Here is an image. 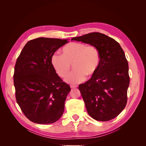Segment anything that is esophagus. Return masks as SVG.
<instances>
[{"mask_svg":"<svg viewBox=\"0 0 146 146\" xmlns=\"http://www.w3.org/2000/svg\"><path fill=\"white\" fill-rule=\"evenodd\" d=\"M70 87H71V88H75L78 87V86L77 85H71Z\"/></svg>","mask_w":146,"mask_h":146,"instance_id":"obj_1","label":"esophagus"}]
</instances>
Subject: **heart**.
I'll list each match as a JSON object with an SVG mask.
<instances>
[{
    "label": "heart",
    "instance_id": "obj_1",
    "mask_svg": "<svg viewBox=\"0 0 146 146\" xmlns=\"http://www.w3.org/2000/svg\"><path fill=\"white\" fill-rule=\"evenodd\" d=\"M63 55L52 54L51 64L58 75L61 78L70 73L71 65L75 70L68 75L65 81L76 84L84 81L86 76H92L97 71L100 64V54L93 46H86L80 42H71L62 49Z\"/></svg>",
    "mask_w": 146,
    "mask_h": 146
}]
</instances>
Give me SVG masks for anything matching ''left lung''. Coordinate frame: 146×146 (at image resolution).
<instances>
[{"mask_svg":"<svg viewBox=\"0 0 146 146\" xmlns=\"http://www.w3.org/2000/svg\"><path fill=\"white\" fill-rule=\"evenodd\" d=\"M71 41L94 46L100 54L97 71L78 87L88 114L102 122L114 119L127 104L130 83L129 64L122 48L115 40L100 33L86 34Z\"/></svg>","mask_w":146,"mask_h":146,"instance_id":"8db88e82","label":"left lung"}]
</instances>
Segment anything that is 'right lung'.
Returning a JSON list of instances; mask_svg holds the SVG:
<instances>
[{"mask_svg":"<svg viewBox=\"0 0 146 146\" xmlns=\"http://www.w3.org/2000/svg\"><path fill=\"white\" fill-rule=\"evenodd\" d=\"M68 40L48 38L31 40L16 61L15 97L21 110L33 122L50 124L63 114L71 88L56 73L51 57Z\"/></svg>","mask_w":146,"mask_h":146,"instance_id":"right-lung-1","label":"right lung"}]
</instances>
